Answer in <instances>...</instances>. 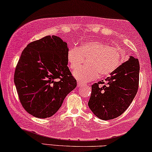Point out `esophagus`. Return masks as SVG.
<instances>
[{"label":"esophagus","instance_id":"34e87169","mask_svg":"<svg viewBox=\"0 0 152 152\" xmlns=\"http://www.w3.org/2000/svg\"><path fill=\"white\" fill-rule=\"evenodd\" d=\"M84 86L83 83H80V82H78V84H77L78 88H81L82 86Z\"/></svg>","mask_w":152,"mask_h":152}]
</instances>
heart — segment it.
<instances>
[{"label":"heart","mask_w":152,"mask_h":152,"mask_svg":"<svg viewBox=\"0 0 152 152\" xmlns=\"http://www.w3.org/2000/svg\"><path fill=\"white\" fill-rule=\"evenodd\" d=\"M87 65L74 72L79 82L86 83L99 76H109L115 72L122 62V52L115 47H110L100 41L86 42L79 48L71 47L67 52V60L70 68L76 70L81 66L84 58H88Z\"/></svg>","instance_id":"b5f03b06"}]
</instances>
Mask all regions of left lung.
Listing matches in <instances>:
<instances>
[{
  "instance_id": "obj_1",
  "label": "left lung",
  "mask_w": 152,
  "mask_h": 152,
  "mask_svg": "<svg viewBox=\"0 0 152 152\" xmlns=\"http://www.w3.org/2000/svg\"><path fill=\"white\" fill-rule=\"evenodd\" d=\"M140 63L132 56L122 64L110 77L92 85L88 107L103 120L116 118L129 107L139 87Z\"/></svg>"
}]
</instances>
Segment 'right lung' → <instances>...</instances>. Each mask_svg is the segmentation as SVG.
<instances>
[{
  "mask_svg": "<svg viewBox=\"0 0 152 152\" xmlns=\"http://www.w3.org/2000/svg\"><path fill=\"white\" fill-rule=\"evenodd\" d=\"M68 49L61 38L49 35L27 45L22 52L14 82L22 105L32 116H52L76 87L67 66Z\"/></svg>",
  "mask_w": 152,
  "mask_h": 152,
  "instance_id": "right-lung-1",
  "label": "right lung"
}]
</instances>
